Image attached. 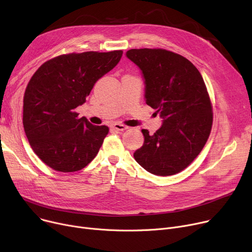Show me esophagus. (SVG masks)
Wrapping results in <instances>:
<instances>
[{
  "instance_id": "34e87169",
  "label": "esophagus",
  "mask_w": 252,
  "mask_h": 252,
  "mask_svg": "<svg viewBox=\"0 0 252 252\" xmlns=\"http://www.w3.org/2000/svg\"><path fill=\"white\" fill-rule=\"evenodd\" d=\"M111 127L114 128V129H116V130H119V131H122V130H125V129H127V128H128L126 126L122 125V124H113V125L111 126Z\"/></svg>"
}]
</instances>
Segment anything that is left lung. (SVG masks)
I'll use <instances>...</instances> for the list:
<instances>
[{
	"mask_svg": "<svg viewBox=\"0 0 252 252\" xmlns=\"http://www.w3.org/2000/svg\"><path fill=\"white\" fill-rule=\"evenodd\" d=\"M126 57L145 79V99L163 119L154 135L142 129L136 161L156 176L176 175L201 152L213 126V106L203 78L187 58L164 49H131Z\"/></svg>",
	"mask_w": 252,
	"mask_h": 252,
	"instance_id": "left-lung-1",
	"label": "left lung"
}]
</instances>
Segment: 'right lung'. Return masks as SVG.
<instances>
[{
  "mask_svg": "<svg viewBox=\"0 0 252 252\" xmlns=\"http://www.w3.org/2000/svg\"><path fill=\"white\" fill-rule=\"evenodd\" d=\"M122 56V50L60 55L32 76L23 98L24 131L34 153L51 168L81 170L98 154L109 128L78 118L75 108Z\"/></svg>",
  "mask_w": 252,
  "mask_h": 252,
  "instance_id": "1",
  "label": "right lung"
}]
</instances>
